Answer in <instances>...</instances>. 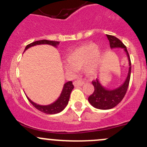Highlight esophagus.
<instances>
[{
	"instance_id": "1",
	"label": "esophagus",
	"mask_w": 147,
	"mask_h": 147,
	"mask_svg": "<svg viewBox=\"0 0 147 147\" xmlns=\"http://www.w3.org/2000/svg\"><path fill=\"white\" fill-rule=\"evenodd\" d=\"M84 84V82L83 81L80 80H75L73 82V84L75 87H80V86H82Z\"/></svg>"
}]
</instances>
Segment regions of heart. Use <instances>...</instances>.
Listing matches in <instances>:
<instances>
[{
  "label": "heart",
  "mask_w": 147,
  "mask_h": 147,
  "mask_svg": "<svg viewBox=\"0 0 147 147\" xmlns=\"http://www.w3.org/2000/svg\"><path fill=\"white\" fill-rule=\"evenodd\" d=\"M98 50V46L94 43H89L74 49L68 54L65 69L67 72H72L84 67L86 75L90 78H94L98 72L101 59V54Z\"/></svg>",
  "instance_id": "1"
}]
</instances>
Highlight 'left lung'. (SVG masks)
Here are the masks:
<instances>
[{
	"label": "left lung",
	"mask_w": 147,
	"mask_h": 147,
	"mask_svg": "<svg viewBox=\"0 0 147 147\" xmlns=\"http://www.w3.org/2000/svg\"><path fill=\"white\" fill-rule=\"evenodd\" d=\"M109 41L111 48H122L125 51L129 60V72L125 81L119 87L112 90L105 88L102 85L98 79L92 81L94 87V92L88 97V101L94 107L100 109H110L116 107L122 100L125 95L129 84L131 76V65L129 55L127 51V47L123 44L120 40L113 35H107Z\"/></svg>",
	"instance_id": "1"
}]
</instances>
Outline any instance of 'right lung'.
Returning a JSON list of instances; mask_svg holds the SVG:
<instances>
[{
	"mask_svg": "<svg viewBox=\"0 0 147 147\" xmlns=\"http://www.w3.org/2000/svg\"><path fill=\"white\" fill-rule=\"evenodd\" d=\"M44 44H47V45H50L54 47H57V45L60 44V42L58 41H53V40H38L35 41V42H32V43L29 44L26 47L24 52L30 47L35 46L37 45H44ZM74 85L72 84V82L71 81L66 82L63 86V90L60 94V97H58L55 102L53 103L50 104L48 105H40L38 104L33 102L31 100L27 97L28 100L29 102L35 107L37 109H38L40 112H43V113L47 114V115H55V114L59 113V112H62L63 109L66 107L67 105L68 102H69V96H70L71 92L73 90Z\"/></svg>",
	"mask_w": 147,
	"mask_h": 147,
	"instance_id": "1",
	"label": "right lung"
}]
</instances>
